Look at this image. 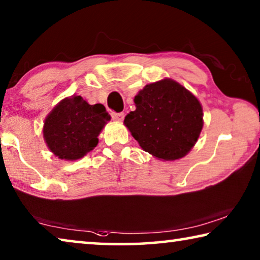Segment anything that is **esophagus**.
Segmentation results:
<instances>
[{"instance_id":"1","label":"esophagus","mask_w":260,"mask_h":260,"mask_svg":"<svg viewBox=\"0 0 260 260\" xmlns=\"http://www.w3.org/2000/svg\"><path fill=\"white\" fill-rule=\"evenodd\" d=\"M112 119L115 121H122L123 120V117H125V114H123L122 112L120 113H115V112H112Z\"/></svg>"}]
</instances>
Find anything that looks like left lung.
I'll return each mask as SVG.
<instances>
[{"mask_svg": "<svg viewBox=\"0 0 260 260\" xmlns=\"http://www.w3.org/2000/svg\"><path fill=\"white\" fill-rule=\"evenodd\" d=\"M135 109L123 123L143 150L160 160L186 156L204 126L203 106L171 78L147 84L134 97Z\"/></svg>", "mask_w": 260, "mask_h": 260, "instance_id": "1", "label": "left lung"}]
</instances>
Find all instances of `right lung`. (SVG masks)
Returning <instances> with one entry per match:
<instances>
[{"mask_svg": "<svg viewBox=\"0 0 260 260\" xmlns=\"http://www.w3.org/2000/svg\"><path fill=\"white\" fill-rule=\"evenodd\" d=\"M110 119L103 104L90 105L73 94L48 113L43 127L44 140L57 158L80 159L98 145V135Z\"/></svg>", "mask_w": 260, "mask_h": 260, "instance_id": "1", "label": "right lung"}]
</instances>
